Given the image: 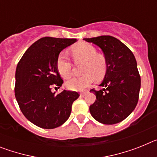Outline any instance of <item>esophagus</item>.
I'll list each match as a JSON object with an SVG mask.
<instances>
[{
	"mask_svg": "<svg viewBox=\"0 0 157 157\" xmlns=\"http://www.w3.org/2000/svg\"><path fill=\"white\" fill-rule=\"evenodd\" d=\"M86 92L81 93V94H80V96H81V97H84V96L86 95Z\"/></svg>",
	"mask_w": 157,
	"mask_h": 157,
	"instance_id": "obj_1",
	"label": "esophagus"
}]
</instances>
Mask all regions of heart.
Instances as JSON below:
<instances>
[{"label":"heart","instance_id":"b5f03b06","mask_svg":"<svg viewBox=\"0 0 157 157\" xmlns=\"http://www.w3.org/2000/svg\"><path fill=\"white\" fill-rule=\"evenodd\" d=\"M72 55L76 62H84L82 76L73 77L66 82L67 88L73 91H82L95 80L101 79L107 71L106 59L98 54L93 45L86 43L77 45L72 48ZM56 69L64 78H68L72 74V63L64 52L59 53L56 59Z\"/></svg>","mask_w":157,"mask_h":157}]
</instances>
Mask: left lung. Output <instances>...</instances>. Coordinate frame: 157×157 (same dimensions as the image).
<instances>
[{
    "label": "left lung",
    "mask_w": 157,
    "mask_h": 157,
    "mask_svg": "<svg viewBox=\"0 0 157 157\" xmlns=\"http://www.w3.org/2000/svg\"><path fill=\"white\" fill-rule=\"evenodd\" d=\"M84 40L101 48L107 61L106 73L100 84L104 88L90 90L96 95L95 102L90 106L91 116L103 124L120 123L138 104L141 78L135 57L128 47L112 36Z\"/></svg>",
    "instance_id": "8db88e82"
}]
</instances>
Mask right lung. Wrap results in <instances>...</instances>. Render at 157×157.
Masks as SVG:
<instances>
[{
	"label": "right lung",
	"mask_w": 157,
	"mask_h": 157,
	"mask_svg": "<svg viewBox=\"0 0 157 157\" xmlns=\"http://www.w3.org/2000/svg\"><path fill=\"white\" fill-rule=\"evenodd\" d=\"M75 38L45 37L32 44L17 64L15 95L27 120L44 129H53L67 120L72 104L79 97L63 90L56 95L52 85L63 84L56 69V59L63 49L74 44Z\"/></svg>",
	"instance_id": "add662e5"
}]
</instances>
